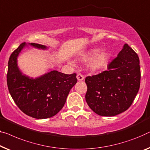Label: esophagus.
I'll return each instance as SVG.
<instances>
[{"instance_id": "obj_1", "label": "esophagus", "mask_w": 150, "mask_h": 150, "mask_svg": "<svg viewBox=\"0 0 150 150\" xmlns=\"http://www.w3.org/2000/svg\"><path fill=\"white\" fill-rule=\"evenodd\" d=\"M77 79L78 81H82V80L84 79V76L81 73H78L77 75Z\"/></svg>"}]
</instances>
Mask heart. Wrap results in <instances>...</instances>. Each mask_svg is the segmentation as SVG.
I'll list each match as a JSON object with an SVG mask.
<instances>
[{"label": "heart", "mask_w": 150, "mask_h": 150, "mask_svg": "<svg viewBox=\"0 0 150 150\" xmlns=\"http://www.w3.org/2000/svg\"><path fill=\"white\" fill-rule=\"evenodd\" d=\"M110 58V54L108 51H103L100 52V48H93L83 54L80 60L82 61H91L89 63V68L91 71H99L106 65ZM72 64V63H71Z\"/></svg>", "instance_id": "1"}]
</instances>
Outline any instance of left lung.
<instances>
[{
	"instance_id": "1",
	"label": "left lung",
	"mask_w": 150,
	"mask_h": 150,
	"mask_svg": "<svg viewBox=\"0 0 150 150\" xmlns=\"http://www.w3.org/2000/svg\"><path fill=\"white\" fill-rule=\"evenodd\" d=\"M141 72L137 54L127 44L108 64V70L86 78V100L95 113L113 117L127 110L137 94Z\"/></svg>"
}]
</instances>
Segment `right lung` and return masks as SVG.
<instances>
[{
	"mask_svg": "<svg viewBox=\"0 0 150 150\" xmlns=\"http://www.w3.org/2000/svg\"><path fill=\"white\" fill-rule=\"evenodd\" d=\"M29 44L42 50L47 48L42 44ZM26 45L25 42L21 44L10 56L6 75L8 91L15 103L25 115L37 119L50 118L64 106L69 91L77 81V75L57 71L35 79L23 75L17 66V57Z\"/></svg>",
	"mask_w": 150,
	"mask_h": 150,
	"instance_id": "obj_1",
	"label": "right lung"
}]
</instances>
